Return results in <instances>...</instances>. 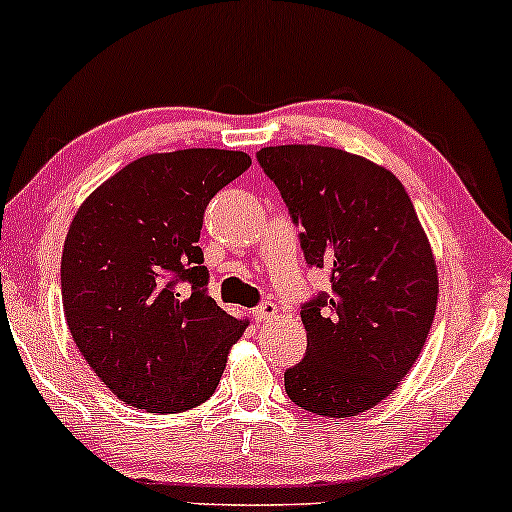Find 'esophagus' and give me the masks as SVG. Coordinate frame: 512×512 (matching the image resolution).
Instances as JSON below:
<instances>
[{
    "label": "esophagus",
    "mask_w": 512,
    "mask_h": 512,
    "mask_svg": "<svg viewBox=\"0 0 512 512\" xmlns=\"http://www.w3.org/2000/svg\"><path fill=\"white\" fill-rule=\"evenodd\" d=\"M276 313H279V308H276V303L272 301H262L255 310H252V315H255L257 322L272 320V317H276Z\"/></svg>",
    "instance_id": "esophagus-1"
}]
</instances>
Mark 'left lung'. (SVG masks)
<instances>
[{
  "label": "left lung",
  "instance_id": "1",
  "mask_svg": "<svg viewBox=\"0 0 512 512\" xmlns=\"http://www.w3.org/2000/svg\"><path fill=\"white\" fill-rule=\"evenodd\" d=\"M279 187L308 267L332 291L301 305L308 349L284 373L291 402L346 419L385 399L424 349L438 274L414 204L390 170L332 146L257 151Z\"/></svg>",
  "mask_w": 512,
  "mask_h": 512
}]
</instances>
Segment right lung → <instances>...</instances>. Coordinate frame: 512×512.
Returning <instances> with one entry per match:
<instances>
[{
  "mask_svg": "<svg viewBox=\"0 0 512 512\" xmlns=\"http://www.w3.org/2000/svg\"><path fill=\"white\" fill-rule=\"evenodd\" d=\"M250 163L223 149L151 154L76 211L62 252L64 317L88 366L129 407H199L243 337L245 322L209 296L197 240L211 197Z\"/></svg>",
  "mask_w": 512,
  "mask_h": 512,
  "instance_id": "right-lung-1",
  "label": "right lung"
}]
</instances>
